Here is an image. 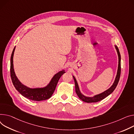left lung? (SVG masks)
Segmentation results:
<instances>
[{"mask_svg":"<svg viewBox=\"0 0 134 134\" xmlns=\"http://www.w3.org/2000/svg\"><path fill=\"white\" fill-rule=\"evenodd\" d=\"M114 46H115L116 49L118 57H119L118 68L117 74H116V75L114 82L113 84L111 85V86L109 88H108V90H107L106 91H104L103 92H102L99 94L95 95L92 97L86 96L81 93V91H80L79 87L76 80L75 77L73 75V79L74 80V82H75L76 93L78 97H79V99H81L82 101L87 102V103H92V102H97L98 101H101L102 100L104 99V98H105L106 97H107L108 95H109L110 94H111L113 92V91L115 90L116 87V86L118 84V82L119 81L120 74H121V55H120V51H119V49L118 46L116 45H115V44Z\"/></svg>","mask_w":134,"mask_h":134,"instance_id":"1","label":"left lung"}]
</instances>
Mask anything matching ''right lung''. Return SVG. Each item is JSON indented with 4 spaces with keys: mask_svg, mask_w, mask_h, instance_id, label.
Instances as JSON below:
<instances>
[{
    "mask_svg": "<svg viewBox=\"0 0 134 134\" xmlns=\"http://www.w3.org/2000/svg\"><path fill=\"white\" fill-rule=\"evenodd\" d=\"M15 49V46L11 54L10 72L12 81L16 90L27 99L33 101H40L49 99L54 93L60 77L65 73V70H62L56 73L47 86L40 88H30L23 84L15 75L13 66V55Z\"/></svg>",
    "mask_w": 134,
    "mask_h": 134,
    "instance_id": "right-lung-1",
    "label": "right lung"
}]
</instances>
